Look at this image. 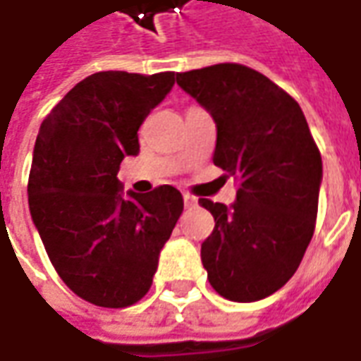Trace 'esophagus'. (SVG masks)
I'll return each instance as SVG.
<instances>
[{
	"mask_svg": "<svg viewBox=\"0 0 361 361\" xmlns=\"http://www.w3.org/2000/svg\"><path fill=\"white\" fill-rule=\"evenodd\" d=\"M183 203H185L188 209H191V207L197 205V199L193 197V195H189V193H183Z\"/></svg>",
	"mask_w": 361,
	"mask_h": 361,
	"instance_id": "esophagus-1",
	"label": "esophagus"
}]
</instances>
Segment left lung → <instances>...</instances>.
<instances>
[{"mask_svg": "<svg viewBox=\"0 0 361 361\" xmlns=\"http://www.w3.org/2000/svg\"><path fill=\"white\" fill-rule=\"evenodd\" d=\"M176 82L215 119L213 162L238 180L231 207L199 199L215 219L201 244L209 283L228 301H259L291 279L311 242L321 152L299 103L252 68L226 62Z\"/></svg>", "mask_w": 361, "mask_h": 361, "instance_id": "1", "label": "left lung"}]
</instances>
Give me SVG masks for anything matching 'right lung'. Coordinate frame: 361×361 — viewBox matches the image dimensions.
<instances>
[{"instance_id":"1","label":"right lung","mask_w":361,"mask_h":361,"mask_svg":"<svg viewBox=\"0 0 361 361\" xmlns=\"http://www.w3.org/2000/svg\"><path fill=\"white\" fill-rule=\"evenodd\" d=\"M173 82V72H97L40 125L27 185L32 223L58 276L87 303L140 301L183 211L172 185L123 193L117 180L123 158L138 154L142 121Z\"/></svg>"}]
</instances>
